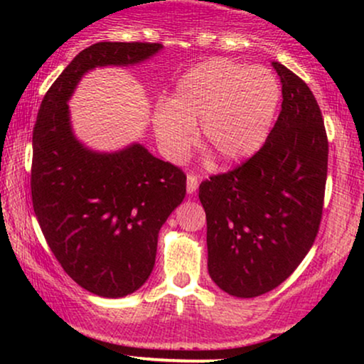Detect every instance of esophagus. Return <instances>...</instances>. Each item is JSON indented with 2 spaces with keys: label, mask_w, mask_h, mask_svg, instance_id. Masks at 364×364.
Wrapping results in <instances>:
<instances>
[{
  "label": "esophagus",
  "mask_w": 364,
  "mask_h": 364,
  "mask_svg": "<svg viewBox=\"0 0 364 364\" xmlns=\"http://www.w3.org/2000/svg\"><path fill=\"white\" fill-rule=\"evenodd\" d=\"M196 188H198V178H196L193 173H190L186 176V191L190 195H193L196 191Z\"/></svg>",
  "instance_id": "1"
}]
</instances>
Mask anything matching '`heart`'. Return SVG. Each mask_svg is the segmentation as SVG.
<instances>
[{
	"label": "heart",
	"instance_id": "heart-1",
	"mask_svg": "<svg viewBox=\"0 0 364 364\" xmlns=\"http://www.w3.org/2000/svg\"><path fill=\"white\" fill-rule=\"evenodd\" d=\"M279 101L281 85L270 70L210 60L179 78L169 102L154 112V132L162 152L178 161L200 124L202 147L217 162L231 164L260 149Z\"/></svg>",
	"mask_w": 364,
	"mask_h": 364
}]
</instances>
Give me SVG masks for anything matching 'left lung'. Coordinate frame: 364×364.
<instances>
[{
	"mask_svg": "<svg viewBox=\"0 0 364 364\" xmlns=\"http://www.w3.org/2000/svg\"><path fill=\"white\" fill-rule=\"evenodd\" d=\"M282 109L257 154L202 181L208 274L220 289L255 298L298 269L318 235L328 140L310 87L281 63Z\"/></svg>",
	"mask_w": 364,
	"mask_h": 364,
	"instance_id": "left-lung-1",
	"label": "left lung"
}]
</instances>
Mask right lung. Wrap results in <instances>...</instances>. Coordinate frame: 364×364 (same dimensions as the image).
Returning a JSON list of instances; mask_svg holds the SVG:
<instances>
[{"instance_id":"1","label":"right lung","mask_w":364,"mask_h":364,"mask_svg":"<svg viewBox=\"0 0 364 364\" xmlns=\"http://www.w3.org/2000/svg\"><path fill=\"white\" fill-rule=\"evenodd\" d=\"M159 43H97L83 49L46 92L32 135L31 190L37 220L63 270L102 298H123L149 279L157 236L186 195L181 168L140 144L92 152L73 136L68 99L82 75L127 66Z\"/></svg>"}]
</instances>
